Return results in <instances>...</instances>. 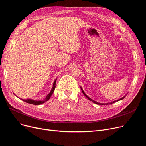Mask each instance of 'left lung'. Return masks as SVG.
<instances>
[{"label":"left lung","mask_w":146,"mask_h":146,"mask_svg":"<svg viewBox=\"0 0 146 146\" xmlns=\"http://www.w3.org/2000/svg\"><path fill=\"white\" fill-rule=\"evenodd\" d=\"M81 90H82V93L84 94V95L86 97V98L89 100H90V101H92V102H93V103H96V104H98V105H109V104H113V103H115V102H117V101H119V100H122L123 99H124L125 98V96H123V98H122L121 99H118V100H115V101H113V102H110V103H98V102H96V101H94V100H92L91 98H90L88 96H87V95L84 92V91H83V90H82V88L81 87ZM127 95V94H126Z\"/></svg>","instance_id":"8db88e82"}]
</instances>
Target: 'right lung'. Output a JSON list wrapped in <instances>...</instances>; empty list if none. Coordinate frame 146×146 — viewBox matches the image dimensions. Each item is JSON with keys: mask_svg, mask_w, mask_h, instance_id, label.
Wrapping results in <instances>:
<instances>
[{"mask_svg": "<svg viewBox=\"0 0 146 146\" xmlns=\"http://www.w3.org/2000/svg\"><path fill=\"white\" fill-rule=\"evenodd\" d=\"M56 79L54 80V82H53V87L51 90L50 92L48 93L47 94V96H46V98L44 99V100H32V99H21L23 100L24 102H25L26 103H30V104H32V105H41V104H42L46 102H47V100H49V99L50 98V97L52 96V94H53L54 90L55 89V87H56ZM20 99V98H19Z\"/></svg>", "mask_w": 146, "mask_h": 146, "instance_id": "obj_1", "label": "right lung"}]
</instances>
